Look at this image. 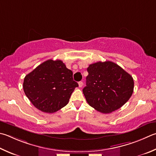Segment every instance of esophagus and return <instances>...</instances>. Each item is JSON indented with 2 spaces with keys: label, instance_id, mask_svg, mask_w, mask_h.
<instances>
[{
  "label": "esophagus",
  "instance_id": "obj_1",
  "mask_svg": "<svg viewBox=\"0 0 156 156\" xmlns=\"http://www.w3.org/2000/svg\"><path fill=\"white\" fill-rule=\"evenodd\" d=\"M78 85H79V87H82L83 86V83L82 81H80V82H79L78 83Z\"/></svg>",
  "mask_w": 156,
  "mask_h": 156
}]
</instances>
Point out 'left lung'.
Masks as SVG:
<instances>
[{"instance_id":"1","label":"left lung","mask_w":156,"mask_h":156,"mask_svg":"<svg viewBox=\"0 0 156 156\" xmlns=\"http://www.w3.org/2000/svg\"><path fill=\"white\" fill-rule=\"evenodd\" d=\"M87 86L83 91L89 105L98 111L110 113L123 106L134 90L132 76L112 61L89 65Z\"/></svg>"}]
</instances>
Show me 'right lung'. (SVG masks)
Returning a JSON list of instances; mask_svg holds the SVG:
<instances>
[{"label":"right lung","mask_w":156,"mask_h":156,"mask_svg":"<svg viewBox=\"0 0 156 156\" xmlns=\"http://www.w3.org/2000/svg\"><path fill=\"white\" fill-rule=\"evenodd\" d=\"M78 84L73 72L61 60H48L39 65L24 79L25 95L37 108L53 113L66 106Z\"/></svg>","instance_id":"1"}]
</instances>
